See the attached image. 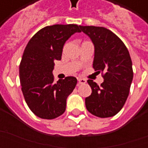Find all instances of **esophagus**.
Returning <instances> with one entry per match:
<instances>
[{"instance_id":"1","label":"esophagus","mask_w":148,"mask_h":148,"mask_svg":"<svg viewBox=\"0 0 148 148\" xmlns=\"http://www.w3.org/2000/svg\"><path fill=\"white\" fill-rule=\"evenodd\" d=\"M77 81H78V83L82 84H82L86 83V79H84V78H78Z\"/></svg>"}]
</instances>
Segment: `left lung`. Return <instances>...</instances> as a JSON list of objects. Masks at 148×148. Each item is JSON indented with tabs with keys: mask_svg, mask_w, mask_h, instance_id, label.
I'll list each match as a JSON object with an SVG mask.
<instances>
[{
	"mask_svg": "<svg viewBox=\"0 0 148 148\" xmlns=\"http://www.w3.org/2000/svg\"><path fill=\"white\" fill-rule=\"evenodd\" d=\"M94 46L93 67L104 72V82L98 86L87 81L92 89L86 97L88 111L101 118L117 114L127 100L132 78V62L126 46L112 32L103 27L80 26Z\"/></svg>",
	"mask_w": 148,
	"mask_h": 148,
	"instance_id": "8db88e82",
	"label": "left lung"
}]
</instances>
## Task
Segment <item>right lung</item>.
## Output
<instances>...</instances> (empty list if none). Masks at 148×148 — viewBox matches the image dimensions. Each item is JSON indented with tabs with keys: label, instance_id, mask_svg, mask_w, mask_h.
<instances>
[{
	"label": "right lung",
	"instance_id": "obj_1",
	"mask_svg": "<svg viewBox=\"0 0 148 148\" xmlns=\"http://www.w3.org/2000/svg\"><path fill=\"white\" fill-rule=\"evenodd\" d=\"M81 32L77 24L47 26L35 34L25 47L19 71L21 90L27 106L38 117L51 120L66 110L77 78L70 76L55 83L54 62L62 58L66 41Z\"/></svg>",
	"mask_w": 148,
	"mask_h": 148
}]
</instances>
